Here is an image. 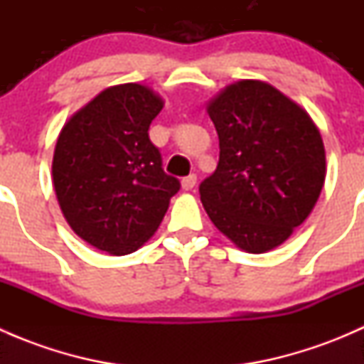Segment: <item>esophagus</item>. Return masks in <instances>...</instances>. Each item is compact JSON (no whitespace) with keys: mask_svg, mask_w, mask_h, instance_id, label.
<instances>
[{"mask_svg":"<svg viewBox=\"0 0 364 364\" xmlns=\"http://www.w3.org/2000/svg\"><path fill=\"white\" fill-rule=\"evenodd\" d=\"M196 185H197V176L196 174H190V176H186V178L181 179V186L185 190H192Z\"/></svg>","mask_w":364,"mask_h":364,"instance_id":"obj_1","label":"esophagus"}]
</instances>
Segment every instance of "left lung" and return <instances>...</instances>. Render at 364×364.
I'll list each match as a JSON object with an SVG mask.
<instances>
[{"label": "left lung", "instance_id": "obj_1", "mask_svg": "<svg viewBox=\"0 0 364 364\" xmlns=\"http://www.w3.org/2000/svg\"><path fill=\"white\" fill-rule=\"evenodd\" d=\"M208 112L220 159L199 186L205 213L241 250H273L306 220L324 186L318 128L291 98L260 80L230 84Z\"/></svg>", "mask_w": 364, "mask_h": 364}]
</instances>
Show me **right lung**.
Instances as JSON below:
<instances>
[{"label":"right lung","instance_id":"obj_1","mask_svg":"<svg viewBox=\"0 0 364 364\" xmlns=\"http://www.w3.org/2000/svg\"><path fill=\"white\" fill-rule=\"evenodd\" d=\"M161 107V98L141 84L107 87L58 137V203L73 232L98 250L127 255L142 247L181 188L165 174L148 134Z\"/></svg>","mask_w":364,"mask_h":364}]
</instances>
